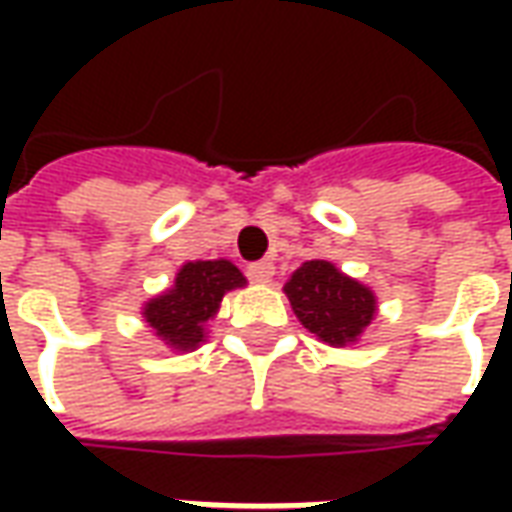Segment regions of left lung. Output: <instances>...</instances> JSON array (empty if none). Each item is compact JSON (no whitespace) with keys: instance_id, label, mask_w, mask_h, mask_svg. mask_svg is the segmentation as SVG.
I'll list each match as a JSON object with an SVG mask.
<instances>
[{"instance_id":"obj_1","label":"left lung","mask_w":512,"mask_h":512,"mask_svg":"<svg viewBox=\"0 0 512 512\" xmlns=\"http://www.w3.org/2000/svg\"><path fill=\"white\" fill-rule=\"evenodd\" d=\"M241 285L244 274L230 260H194L180 268L164 296L147 301L145 321L167 345L191 351L205 343L202 326L216 315L224 293Z\"/></svg>"}]
</instances>
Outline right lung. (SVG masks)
<instances>
[{
	"label": "right lung",
	"mask_w": 512,
	"mask_h": 512,
	"mask_svg": "<svg viewBox=\"0 0 512 512\" xmlns=\"http://www.w3.org/2000/svg\"><path fill=\"white\" fill-rule=\"evenodd\" d=\"M285 293L304 329L329 345L354 343L376 315V296L326 260L304 263L290 277Z\"/></svg>",
	"instance_id": "1"
}]
</instances>
